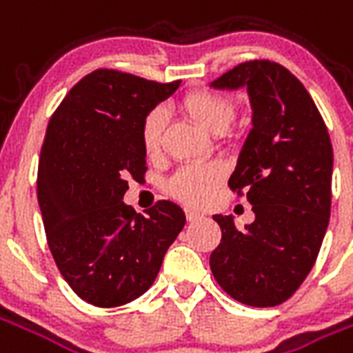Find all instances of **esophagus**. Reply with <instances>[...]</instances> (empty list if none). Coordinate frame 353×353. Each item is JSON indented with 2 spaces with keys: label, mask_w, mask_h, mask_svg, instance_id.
Wrapping results in <instances>:
<instances>
[{
  "label": "esophagus",
  "mask_w": 353,
  "mask_h": 353,
  "mask_svg": "<svg viewBox=\"0 0 353 353\" xmlns=\"http://www.w3.org/2000/svg\"><path fill=\"white\" fill-rule=\"evenodd\" d=\"M202 217V214L200 212H194V210H187V219L189 221H196V219H200Z\"/></svg>",
  "instance_id": "34e87169"
}]
</instances>
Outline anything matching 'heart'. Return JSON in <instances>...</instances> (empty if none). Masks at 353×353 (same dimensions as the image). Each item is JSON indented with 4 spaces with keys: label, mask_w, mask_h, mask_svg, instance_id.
I'll return each instance as SVG.
<instances>
[{
    "label": "heart",
    "mask_w": 353,
    "mask_h": 353,
    "mask_svg": "<svg viewBox=\"0 0 353 353\" xmlns=\"http://www.w3.org/2000/svg\"><path fill=\"white\" fill-rule=\"evenodd\" d=\"M179 108L185 115L212 134H223L234 121V105L223 94L212 90H192L185 94ZM166 126V113L161 108H153L141 121L139 138L149 157L161 153L162 134ZM223 177L221 164H204V166H187L177 170L166 183V191L192 206L206 204L212 199L214 189Z\"/></svg>",
    "instance_id": "1"
}]
</instances>
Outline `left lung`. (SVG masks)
Wrapping results in <instances>:
<instances>
[{
  "label": "left lung",
  "mask_w": 353,
  "mask_h": 353,
  "mask_svg": "<svg viewBox=\"0 0 353 353\" xmlns=\"http://www.w3.org/2000/svg\"><path fill=\"white\" fill-rule=\"evenodd\" d=\"M215 88H248L253 128L229 179L255 221L238 230L214 215L221 242L210 255L215 281L248 306H278L301 288L318 259L331 215L333 145L308 90L278 62L250 60Z\"/></svg>",
  "instance_id": "1"
}]
</instances>
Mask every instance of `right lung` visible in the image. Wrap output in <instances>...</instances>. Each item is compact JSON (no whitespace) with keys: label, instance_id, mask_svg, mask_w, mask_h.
I'll return each instance as SVG.
<instances>
[{"label":"right lung","instance_id":"obj_1","mask_svg":"<svg viewBox=\"0 0 353 353\" xmlns=\"http://www.w3.org/2000/svg\"><path fill=\"white\" fill-rule=\"evenodd\" d=\"M177 87L100 68L50 117L37 200L52 259L88 304L113 308L143 295L183 229V210L170 200L147 215L123 202L128 179L143 181L147 172L141 121Z\"/></svg>","mask_w":353,"mask_h":353}]
</instances>
